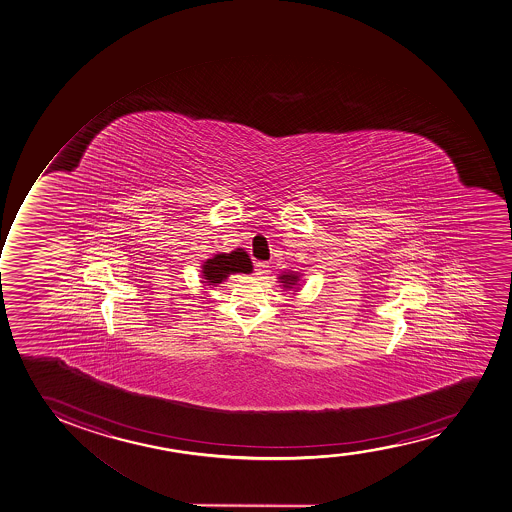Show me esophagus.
Returning <instances> with one entry per match:
<instances>
[{"label":"esophagus","mask_w":512,"mask_h":512,"mask_svg":"<svg viewBox=\"0 0 512 512\" xmlns=\"http://www.w3.org/2000/svg\"><path fill=\"white\" fill-rule=\"evenodd\" d=\"M269 272V264L267 262H255V274L257 276H264Z\"/></svg>","instance_id":"34e87169"}]
</instances>
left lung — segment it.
Returning a JSON list of instances; mask_svg holds the SVG:
<instances>
[{
	"instance_id": "1",
	"label": "left lung",
	"mask_w": 512,
	"mask_h": 512,
	"mask_svg": "<svg viewBox=\"0 0 512 512\" xmlns=\"http://www.w3.org/2000/svg\"><path fill=\"white\" fill-rule=\"evenodd\" d=\"M282 282L286 284V288H291L294 282L298 281V276H291V274H286V276L281 277Z\"/></svg>"
}]
</instances>
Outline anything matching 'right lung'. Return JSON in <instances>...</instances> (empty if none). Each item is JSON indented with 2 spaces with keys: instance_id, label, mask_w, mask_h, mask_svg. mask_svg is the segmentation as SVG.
<instances>
[{
  "instance_id": "obj_1",
  "label": "right lung",
  "mask_w": 512,
  "mask_h": 512,
  "mask_svg": "<svg viewBox=\"0 0 512 512\" xmlns=\"http://www.w3.org/2000/svg\"><path fill=\"white\" fill-rule=\"evenodd\" d=\"M252 270V262L248 259L247 252H243L242 248H238L235 252L231 253H218L214 255L213 259L204 262L202 267V274L209 284H219L223 282L226 277L235 272H243L248 274Z\"/></svg>"
}]
</instances>
